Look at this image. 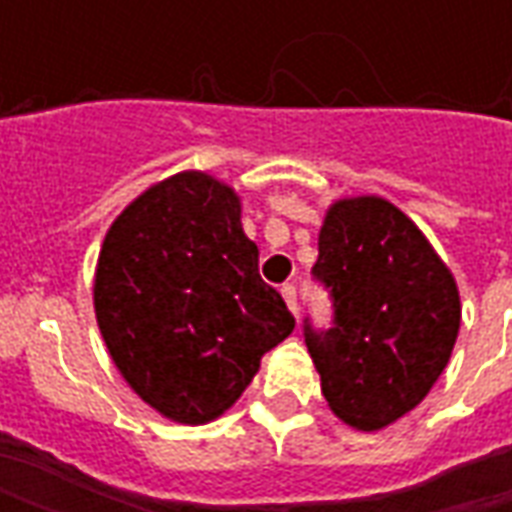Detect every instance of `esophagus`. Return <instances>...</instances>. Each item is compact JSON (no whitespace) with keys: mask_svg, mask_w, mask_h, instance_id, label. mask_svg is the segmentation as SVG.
I'll list each match as a JSON object with an SVG mask.
<instances>
[{"mask_svg":"<svg viewBox=\"0 0 512 512\" xmlns=\"http://www.w3.org/2000/svg\"><path fill=\"white\" fill-rule=\"evenodd\" d=\"M279 293H282V299H285V304H288V310L296 315V312H299V304H296V288H293V285H282Z\"/></svg>","mask_w":512,"mask_h":512,"instance_id":"obj_1","label":"esophagus"}]
</instances>
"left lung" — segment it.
<instances>
[{
    "label": "left lung",
    "instance_id": "obj_1",
    "mask_svg": "<svg viewBox=\"0 0 512 512\" xmlns=\"http://www.w3.org/2000/svg\"><path fill=\"white\" fill-rule=\"evenodd\" d=\"M312 274L334 301L332 329L304 326L329 408L367 433L406 417L439 381L461 329L447 263L406 213L365 194L329 205Z\"/></svg>",
    "mask_w": 512,
    "mask_h": 512
}]
</instances>
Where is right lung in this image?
I'll use <instances>...</instances> for the list:
<instances>
[{"mask_svg":"<svg viewBox=\"0 0 512 512\" xmlns=\"http://www.w3.org/2000/svg\"><path fill=\"white\" fill-rule=\"evenodd\" d=\"M257 257L241 197L197 169L153 183L112 222L95 266V321L120 376L161 417H222L293 332Z\"/></svg>","mask_w":512,"mask_h":512,"instance_id":"add662e5","label":"right lung"}]
</instances>
